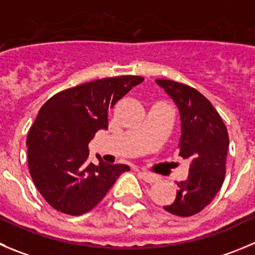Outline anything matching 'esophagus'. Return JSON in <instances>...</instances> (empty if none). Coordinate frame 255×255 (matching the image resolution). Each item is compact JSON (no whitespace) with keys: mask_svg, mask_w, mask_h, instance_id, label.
<instances>
[{"mask_svg":"<svg viewBox=\"0 0 255 255\" xmlns=\"http://www.w3.org/2000/svg\"><path fill=\"white\" fill-rule=\"evenodd\" d=\"M138 176L143 181L148 182V184H153V182H156L158 180V177L156 175H152V173L146 172V171H138Z\"/></svg>","mask_w":255,"mask_h":255,"instance_id":"obj_1","label":"esophagus"}]
</instances>
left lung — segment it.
Returning a JSON list of instances; mask_svg holds the SVG:
<instances>
[{"label": "left lung", "mask_w": 255, "mask_h": 255, "mask_svg": "<svg viewBox=\"0 0 255 255\" xmlns=\"http://www.w3.org/2000/svg\"><path fill=\"white\" fill-rule=\"evenodd\" d=\"M180 112L178 156L190 161L189 176L178 182L177 195L166 211L191 216L209 205L225 178L229 135L221 117L200 92L182 83L156 79Z\"/></svg>", "instance_id": "8db88e82"}]
</instances>
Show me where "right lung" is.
Returning a JSON list of instances; mask_svg holds the SVG:
<instances>
[{"mask_svg": "<svg viewBox=\"0 0 255 255\" xmlns=\"http://www.w3.org/2000/svg\"><path fill=\"white\" fill-rule=\"evenodd\" d=\"M142 77L104 78L63 90L40 108L26 146L30 175L50 206L82 215L106 196L127 165L88 162V144L99 129H108V112Z\"/></svg>", "mask_w": 255, "mask_h": 255, "instance_id": "add662e5", "label": "right lung"}]
</instances>
